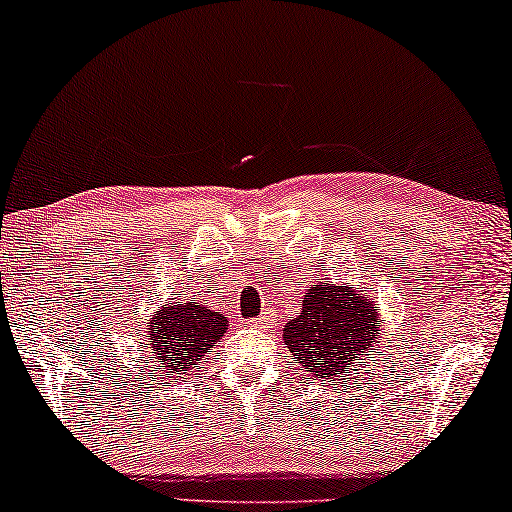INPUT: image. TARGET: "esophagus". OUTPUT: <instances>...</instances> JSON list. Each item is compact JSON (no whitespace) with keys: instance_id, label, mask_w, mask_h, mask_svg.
<instances>
[{"instance_id":"1","label":"esophagus","mask_w":512,"mask_h":512,"mask_svg":"<svg viewBox=\"0 0 512 512\" xmlns=\"http://www.w3.org/2000/svg\"><path fill=\"white\" fill-rule=\"evenodd\" d=\"M271 323H274V316H271V312L257 316V319H250L248 326L255 328V331H267V328H271Z\"/></svg>"}]
</instances>
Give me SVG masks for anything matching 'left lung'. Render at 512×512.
Segmentation results:
<instances>
[{
	"instance_id": "left-lung-1",
	"label": "left lung",
	"mask_w": 512,
	"mask_h": 512,
	"mask_svg": "<svg viewBox=\"0 0 512 512\" xmlns=\"http://www.w3.org/2000/svg\"><path fill=\"white\" fill-rule=\"evenodd\" d=\"M375 321L378 309L352 288L316 283L302 297L300 316L283 328V340L316 380L342 378L375 342Z\"/></svg>"
}]
</instances>
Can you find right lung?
Returning a JSON list of instances; mask_svg holds the SVG:
<instances>
[{
    "label": "right lung",
    "instance_id": "add662e5",
    "mask_svg": "<svg viewBox=\"0 0 512 512\" xmlns=\"http://www.w3.org/2000/svg\"><path fill=\"white\" fill-rule=\"evenodd\" d=\"M226 333V316L200 307L198 302L165 304L148 328L153 359L165 368L167 378L177 380L181 373H191L210 347H215Z\"/></svg>",
    "mask_w": 512,
    "mask_h": 512
}]
</instances>
